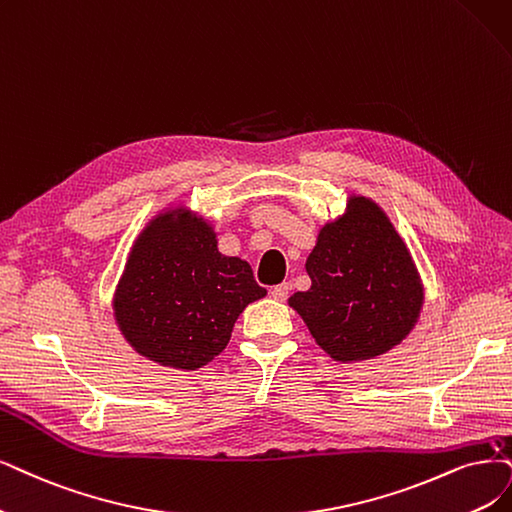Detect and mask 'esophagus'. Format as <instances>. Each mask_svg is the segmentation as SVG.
Listing matches in <instances>:
<instances>
[{
  "label": "esophagus",
  "instance_id": "34e87169",
  "mask_svg": "<svg viewBox=\"0 0 512 512\" xmlns=\"http://www.w3.org/2000/svg\"><path fill=\"white\" fill-rule=\"evenodd\" d=\"M289 291H291V285H289V282H282V285H276V287L272 289V297H274L276 301H287Z\"/></svg>",
  "mask_w": 512,
  "mask_h": 512
}]
</instances>
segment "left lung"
Segmentation results:
<instances>
[{
	"mask_svg": "<svg viewBox=\"0 0 512 512\" xmlns=\"http://www.w3.org/2000/svg\"><path fill=\"white\" fill-rule=\"evenodd\" d=\"M306 272L312 287L291 295L289 306L333 361L386 354L418 323V268L388 215L365 196H350L346 213L320 227Z\"/></svg>",
	"mask_w": 512,
	"mask_h": 512,
	"instance_id": "8db88e82",
	"label": "left lung"
}]
</instances>
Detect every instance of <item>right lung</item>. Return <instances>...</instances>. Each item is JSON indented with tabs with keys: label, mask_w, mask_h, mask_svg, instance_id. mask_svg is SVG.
I'll use <instances>...</instances> for the list:
<instances>
[{
	"label": "right lung",
	"mask_w": 512,
	"mask_h": 512,
	"mask_svg": "<svg viewBox=\"0 0 512 512\" xmlns=\"http://www.w3.org/2000/svg\"><path fill=\"white\" fill-rule=\"evenodd\" d=\"M266 293L249 263L219 253L211 223L177 206L132 244L113 316L141 356L194 371L223 352L242 310Z\"/></svg>",
	"instance_id": "obj_1"
}]
</instances>
